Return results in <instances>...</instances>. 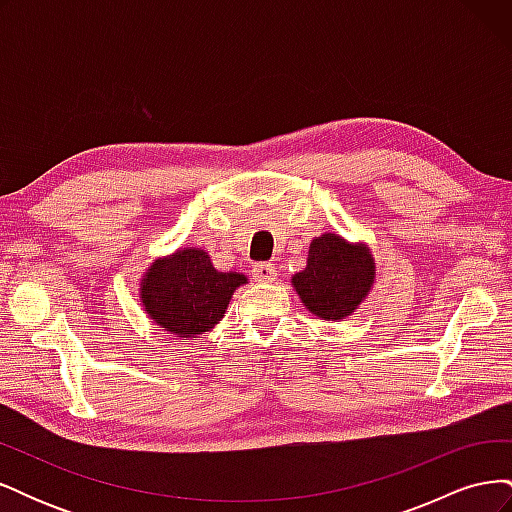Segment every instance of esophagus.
<instances>
[{
    "instance_id": "esophagus-1",
    "label": "esophagus",
    "mask_w": 512,
    "mask_h": 512,
    "mask_svg": "<svg viewBox=\"0 0 512 512\" xmlns=\"http://www.w3.org/2000/svg\"><path fill=\"white\" fill-rule=\"evenodd\" d=\"M252 275L258 282H273L277 277V271L271 262H256V265L252 267Z\"/></svg>"
}]
</instances>
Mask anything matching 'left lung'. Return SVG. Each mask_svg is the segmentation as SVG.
Here are the masks:
<instances>
[{"instance_id":"left-lung-1","label":"left lung","mask_w":512,"mask_h":512,"mask_svg":"<svg viewBox=\"0 0 512 512\" xmlns=\"http://www.w3.org/2000/svg\"><path fill=\"white\" fill-rule=\"evenodd\" d=\"M376 262L369 247L324 232L309 243L307 267L292 275V286L309 312L324 320H344L374 286Z\"/></svg>"}]
</instances>
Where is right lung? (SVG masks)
<instances>
[{
	"label": "right lung",
	"mask_w": 512,
	"mask_h": 512,
	"mask_svg": "<svg viewBox=\"0 0 512 512\" xmlns=\"http://www.w3.org/2000/svg\"><path fill=\"white\" fill-rule=\"evenodd\" d=\"M243 284V273L218 271L200 247H181L151 262L141 280V303L164 331L194 337L224 318L232 292Z\"/></svg>",
	"instance_id": "right-lung-1"
}]
</instances>
